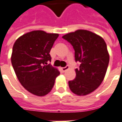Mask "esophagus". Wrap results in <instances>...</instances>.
<instances>
[{"label": "esophagus", "instance_id": "1", "mask_svg": "<svg viewBox=\"0 0 122 122\" xmlns=\"http://www.w3.org/2000/svg\"><path fill=\"white\" fill-rule=\"evenodd\" d=\"M69 69V65H66V66H65V67H63V68H62V71H63V72H65L66 70H68Z\"/></svg>", "mask_w": 122, "mask_h": 122}]
</instances>
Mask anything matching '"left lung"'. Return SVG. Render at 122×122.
I'll return each mask as SVG.
<instances>
[{
    "label": "left lung",
    "instance_id": "8db88e82",
    "mask_svg": "<svg viewBox=\"0 0 122 122\" xmlns=\"http://www.w3.org/2000/svg\"><path fill=\"white\" fill-rule=\"evenodd\" d=\"M74 50L76 62L80 63L75 69L76 78L69 82L72 92L86 95L97 89L102 83L109 63L107 44L102 37L87 30H77L63 36Z\"/></svg>",
    "mask_w": 122,
    "mask_h": 122
}]
</instances>
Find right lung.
Masks as SVG:
<instances>
[{"instance_id": "right-lung-1", "label": "right lung", "mask_w": 122, "mask_h": 122, "mask_svg": "<svg viewBox=\"0 0 122 122\" xmlns=\"http://www.w3.org/2000/svg\"><path fill=\"white\" fill-rule=\"evenodd\" d=\"M58 34L33 30L18 38L12 49L11 61L19 81L37 96L48 94L60 72L48 64L50 52Z\"/></svg>"}]
</instances>
